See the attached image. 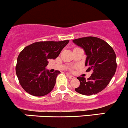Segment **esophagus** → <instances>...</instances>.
I'll return each mask as SVG.
<instances>
[{
    "label": "esophagus",
    "instance_id": "esophagus-1",
    "mask_svg": "<svg viewBox=\"0 0 128 128\" xmlns=\"http://www.w3.org/2000/svg\"><path fill=\"white\" fill-rule=\"evenodd\" d=\"M67 77L68 78V79H70V80H72V79H74V76H72L71 75H68V74L67 75Z\"/></svg>",
    "mask_w": 128,
    "mask_h": 128
}]
</instances>
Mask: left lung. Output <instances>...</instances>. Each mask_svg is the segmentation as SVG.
<instances>
[{
  "label": "left lung",
  "instance_id": "left-lung-1",
  "mask_svg": "<svg viewBox=\"0 0 128 128\" xmlns=\"http://www.w3.org/2000/svg\"><path fill=\"white\" fill-rule=\"evenodd\" d=\"M73 42L84 49L87 56L86 72H92L87 80L83 77L77 78L80 85L75 90L85 96L99 93L109 84L116 71V54L114 49L104 40L97 37L78 38L73 40Z\"/></svg>",
  "mask_w": 128,
  "mask_h": 128
}]
</instances>
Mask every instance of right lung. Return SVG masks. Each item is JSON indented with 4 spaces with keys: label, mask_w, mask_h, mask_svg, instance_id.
Listing matches in <instances>:
<instances>
[{
    "label": "right lung",
    "mask_w": 128,
    "mask_h": 128,
    "mask_svg": "<svg viewBox=\"0 0 128 128\" xmlns=\"http://www.w3.org/2000/svg\"><path fill=\"white\" fill-rule=\"evenodd\" d=\"M69 42H38L25 47L20 52L16 65V74L24 90L34 96H44L54 88L57 76L60 72L50 73L46 67L48 60L55 59Z\"/></svg>",
    "instance_id": "1"
}]
</instances>
